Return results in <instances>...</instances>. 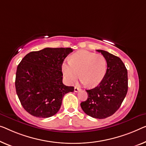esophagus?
Instances as JSON below:
<instances>
[{"mask_svg":"<svg viewBox=\"0 0 146 146\" xmlns=\"http://www.w3.org/2000/svg\"><path fill=\"white\" fill-rule=\"evenodd\" d=\"M80 89L79 88H78V87H77V86H75V88H74V92H77L78 91H80Z\"/></svg>","mask_w":146,"mask_h":146,"instance_id":"obj_1","label":"esophagus"}]
</instances>
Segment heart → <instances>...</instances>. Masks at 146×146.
<instances>
[{
	"label": "heart",
	"mask_w": 146,
	"mask_h": 146,
	"mask_svg": "<svg viewBox=\"0 0 146 146\" xmlns=\"http://www.w3.org/2000/svg\"><path fill=\"white\" fill-rule=\"evenodd\" d=\"M62 71L67 83H73L80 77L84 84L93 88L105 77L107 61L102 54L82 50L74 53L70 60L63 63Z\"/></svg>",
	"instance_id": "b5f03b06"
}]
</instances>
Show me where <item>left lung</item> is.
<instances>
[{
	"mask_svg": "<svg viewBox=\"0 0 146 146\" xmlns=\"http://www.w3.org/2000/svg\"><path fill=\"white\" fill-rule=\"evenodd\" d=\"M97 51L107 61V71L98 85L86 90L88 98L80 107L86 115L101 119L111 116L120 108L128 91V73L119 57L107 51Z\"/></svg>",
	"mask_w": 146,
	"mask_h": 146,
	"instance_id": "left-lung-1",
	"label": "left lung"
}]
</instances>
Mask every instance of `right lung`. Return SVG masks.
<instances>
[{"instance_id":"1","label":"right lung","mask_w":146,"mask_h":146,"mask_svg":"<svg viewBox=\"0 0 146 146\" xmlns=\"http://www.w3.org/2000/svg\"><path fill=\"white\" fill-rule=\"evenodd\" d=\"M73 49L45 48L29 52L17 67L16 93L26 111L39 118L52 117L59 111L64 95L73 86L62 82V65Z\"/></svg>"}]
</instances>
